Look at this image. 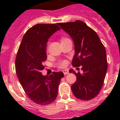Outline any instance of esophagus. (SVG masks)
Returning a JSON list of instances; mask_svg holds the SVG:
<instances>
[{"label": "esophagus", "mask_w": 120, "mask_h": 120, "mask_svg": "<svg viewBox=\"0 0 120 120\" xmlns=\"http://www.w3.org/2000/svg\"><path fill=\"white\" fill-rule=\"evenodd\" d=\"M63 73H64V75H67V74H68L69 71H68V70H63Z\"/></svg>", "instance_id": "obj_1"}]
</instances>
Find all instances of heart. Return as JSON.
<instances>
[{"label": "heart", "instance_id": "b5f03b06", "mask_svg": "<svg viewBox=\"0 0 120 120\" xmlns=\"http://www.w3.org/2000/svg\"><path fill=\"white\" fill-rule=\"evenodd\" d=\"M67 38H62V40H64V39H65ZM66 65V62L65 61H61L58 63V66L60 67H64V66H65Z\"/></svg>", "mask_w": 120, "mask_h": 120}]
</instances>
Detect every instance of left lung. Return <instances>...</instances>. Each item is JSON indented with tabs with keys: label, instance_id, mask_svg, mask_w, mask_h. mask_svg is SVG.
<instances>
[{
	"label": "left lung",
	"instance_id": "1",
	"mask_svg": "<svg viewBox=\"0 0 120 120\" xmlns=\"http://www.w3.org/2000/svg\"><path fill=\"white\" fill-rule=\"evenodd\" d=\"M58 25L74 41L75 53L72 65L82 66L83 71L81 74L72 69L69 70L77 77L76 82L71 86L73 95L82 100L94 98L101 89L108 68L104 45L97 33L81 20L58 23Z\"/></svg>",
	"mask_w": 120,
	"mask_h": 120
}]
</instances>
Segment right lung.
Wrapping results in <instances>:
<instances>
[{
    "label": "right lung",
    "mask_w": 120,
    "mask_h": 120,
    "mask_svg": "<svg viewBox=\"0 0 120 120\" xmlns=\"http://www.w3.org/2000/svg\"><path fill=\"white\" fill-rule=\"evenodd\" d=\"M60 29L56 24L34 25L24 34L17 53L15 70L20 83L29 98L40 105L55 100L60 80L64 77L62 71H53L49 76H43L41 72L47 58L48 39Z\"/></svg>",
    "instance_id": "1"
}]
</instances>
